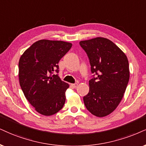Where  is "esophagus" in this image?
Segmentation results:
<instances>
[{
    "instance_id": "1",
    "label": "esophagus",
    "mask_w": 146,
    "mask_h": 146,
    "mask_svg": "<svg viewBox=\"0 0 146 146\" xmlns=\"http://www.w3.org/2000/svg\"><path fill=\"white\" fill-rule=\"evenodd\" d=\"M77 85H78V84L77 83H74V84H71V87L73 88V89H75V88H76Z\"/></svg>"
}]
</instances>
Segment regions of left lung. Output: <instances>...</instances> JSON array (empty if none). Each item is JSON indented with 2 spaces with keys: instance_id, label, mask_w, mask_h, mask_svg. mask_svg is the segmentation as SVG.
I'll list each match as a JSON object with an SVG mask.
<instances>
[{
  "instance_id": "left-lung-1",
  "label": "left lung",
  "mask_w": 146,
  "mask_h": 146,
  "mask_svg": "<svg viewBox=\"0 0 146 146\" xmlns=\"http://www.w3.org/2000/svg\"><path fill=\"white\" fill-rule=\"evenodd\" d=\"M86 52L93 78L89 92L83 97L91 114L104 117L112 112L123 98L129 80V66L126 55L114 42L98 37L79 42Z\"/></svg>"
}]
</instances>
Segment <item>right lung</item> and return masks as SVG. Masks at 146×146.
<instances>
[{
    "label": "right lung",
    "instance_id": "obj_1",
    "mask_svg": "<svg viewBox=\"0 0 146 146\" xmlns=\"http://www.w3.org/2000/svg\"><path fill=\"white\" fill-rule=\"evenodd\" d=\"M72 44L59 40H40L32 44L19 62V80L26 98L36 110L51 116L62 109L69 84L57 73L58 63Z\"/></svg>",
    "mask_w": 146,
    "mask_h": 146
}]
</instances>
